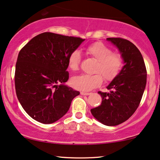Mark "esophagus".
<instances>
[{
	"label": "esophagus",
	"instance_id": "1",
	"mask_svg": "<svg viewBox=\"0 0 160 160\" xmlns=\"http://www.w3.org/2000/svg\"><path fill=\"white\" fill-rule=\"evenodd\" d=\"M80 94H81V95H90V94H91V93L81 92H80Z\"/></svg>",
	"mask_w": 160,
	"mask_h": 160
}]
</instances>
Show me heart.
I'll list each match as a JSON object with an SVG mask.
<instances>
[{"mask_svg":"<svg viewBox=\"0 0 160 160\" xmlns=\"http://www.w3.org/2000/svg\"><path fill=\"white\" fill-rule=\"evenodd\" d=\"M86 53L97 60L93 72L94 74H80L71 80V84L75 89L88 92L100 86L102 78L106 81H111L119 74L122 66V57L118 53H113L112 48L101 42H97L88 46ZM81 55L80 52L74 50L68 58V66L73 72L80 68Z\"/></svg>","mask_w":160,"mask_h":160,"instance_id":"heart-1","label":"heart"}]
</instances>
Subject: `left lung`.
<instances>
[{
    "mask_svg": "<svg viewBox=\"0 0 160 160\" xmlns=\"http://www.w3.org/2000/svg\"><path fill=\"white\" fill-rule=\"evenodd\" d=\"M107 40L118 48L124 66L106 87L109 92H98L102 102L91 112L100 122L114 126L130 118L138 108L146 86L147 72L142 54L134 43L120 38Z\"/></svg>",
    "mask_w": 160,
    "mask_h": 160,
    "instance_id": "obj_1",
    "label": "left lung"
}]
</instances>
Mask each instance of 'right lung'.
I'll list each match as a JSON object with an SVG mask.
<instances>
[{
  "label": "right lung",
  "mask_w": 160,
  "mask_h": 160,
  "mask_svg": "<svg viewBox=\"0 0 160 160\" xmlns=\"http://www.w3.org/2000/svg\"><path fill=\"white\" fill-rule=\"evenodd\" d=\"M84 40L43 32L20 51L15 74L16 94L32 119L43 124L56 122L80 94L65 82L68 80V56Z\"/></svg>",
  "instance_id": "add662e5"
}]
</instances>
